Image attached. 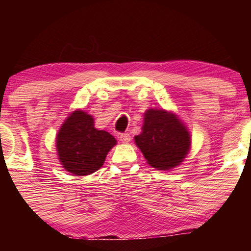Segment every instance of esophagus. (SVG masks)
Here are the masks:
<instances>
[{
    "label": "esophagus",
    "instance_id": "obj_1",
    "mask_svg": "<svg viewBox=\"0 0 251 251\" xmlns=\"http://www.w3.org/2000/svg\"><path fill=\"white\" fill-rule=\"evenodd\" d=\"M120 140H121L122 143L128 144L130 140H131V137H130L129 133H121V135H120Z\"/></svg>",
    "mask_w": 251,
    "mask_h": 251
}]
</instances>
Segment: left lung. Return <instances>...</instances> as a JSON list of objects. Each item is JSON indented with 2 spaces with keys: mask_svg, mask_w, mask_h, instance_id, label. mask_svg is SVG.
Here are the masks:
<instances>
[{
  "mask_svg": "<svg viewBox=\"0 0 251 251\" xmlns=\"http://www.w3.org/2000/svg\"><path fill=\"white\" fill-rule=\"evenodd\" d=\"M135 144L147 163L157 170H171L179 166L190 153L191 132L174 112L149 108L144 113L142 132Z\"/></svg>",
  "mask_w": 251,
  "mask_h": 251,
  "instance_id": "obj_1",
  "label": "left lung"
}]
</instances>
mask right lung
<instances>
[{"label":"right lung","mask_w":251,"mask_h":251,"mask_svg":"<svg viewBox=\"0 0 251 251\" xmlns=\"http://www.w3.org/2000/svg\"><path fill=\"white\" fill-rule=\"evenodd\" d=\"M116 139L105 130L95 128L92 115L75 109L65 119L56 136L58 160L74 176H88L100 169Z\"/></svg>","instance_id":"right-lung-1"}]
</instances>
